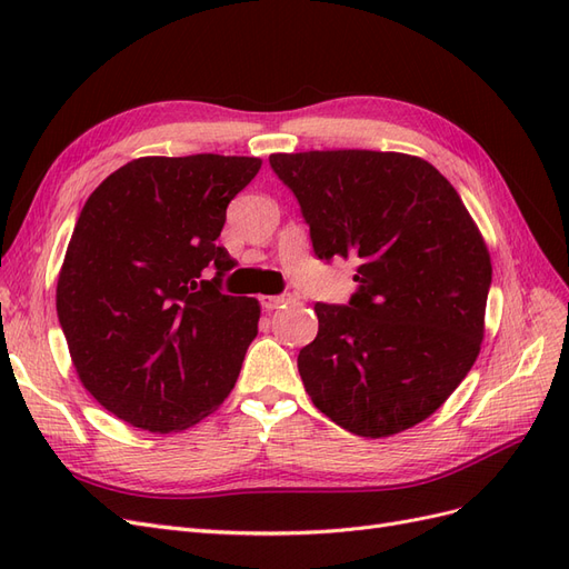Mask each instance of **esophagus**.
Instances as JSON below:
<instances>
[{"mask_svg": "<svg viewBox=\"0 0 569 569\" xmlns=\"http://www.w3.org/2000/svg\"><path fill=\"white\" fill-rule=\"evenodd\" d=\"M295 301V297L291 295H278V297H261V306L268 308V311H272V308H280L284 303H291Z\"/></svg>", "mask_w": 569, "mask_h": 569, "instance_id": "1", "label": "esophagus"}]
</instances>
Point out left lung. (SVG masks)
<instances>
[{
    "mask_svg": "<svg viewBox=\"0 0 569 569\" xmlns=\"http://www.w3.org/2000/svg\"><path fill=\"white\" fill-rule=\"evenodd\" d=\"M320 261L351 258L349 303H316L299 375L327 418L380 439L422 422L465 380L485 337L491 261L439 170L396 151L272 153Z\"/></svg>",
    "mask_w": 569,
    "mask_h": 569,
    "instance_id": "8db88e82",
    "label": "left lung"
}]
</instances>
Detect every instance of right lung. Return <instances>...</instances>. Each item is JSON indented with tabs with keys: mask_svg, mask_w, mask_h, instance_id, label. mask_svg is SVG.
I'll return each instance as SVG.
<instances>
[{
	"mask_svg": "<svg viewBox=\"0 0 569 569\" xmlns=\"http://www.w3.org/2000/svg\"><path fill=\"white\" fill-rule=\"evenodd\" d=\"M258 168L220 153L144 157L82 206L57 313L82 387L132 427H192L237 382L261 308L222 295L234 261L216 239Z\"/></svg>",
	"mask_w": 569,
	"mask_h": 569,
	"instance_id": "obj_1",
	"label": "right lung"
}]
</instances>
